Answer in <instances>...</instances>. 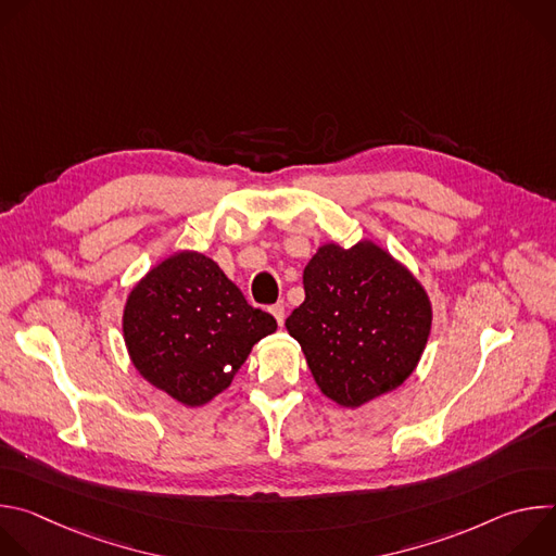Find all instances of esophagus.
<instances>
[{"label": "esophagus", "mask_w": 556, "mask_h": 556, "mask_svg": "<svg viewBox=\"0 0 556 556\" xmlns=\"http://www.w3.org/2000/svg\"><path fill=\"white\" fill-rule=\"evenodd\" d=\"M270 312H273V316L277 319V324L281 326V324H283V319H286V305H283V301L275 303V305L270 307Z\"/></svg>", "instance_id": "34e87169"}]
</instances>
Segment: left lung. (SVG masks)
<instances>
[{"label": "left lung", "instance_id": "left-lung-1", "mask_svg": "<svg viewBox=\"0 0 556 556\" xmlns=\"http://www.w3.org/2000/svg\"><path fill=\"white\" fill-rule=\"evenodd\" d=\"M305 301L286 328L321 391L361 407L403 384L431 330V303L416 277L371 242L326 244L303 270Z\"/></svg>", "mask_w": 556, "mask_h": 556}]
</instances>
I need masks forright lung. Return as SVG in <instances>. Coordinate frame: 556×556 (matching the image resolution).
I'll return each mask as SVG.
<instances>
[{"instance_id": "right-lung-1", "label": "right lung", "mask_w": 556, "mask_h": 556, "mask_svg": "<svg viewBox=\"0 0 556 556\" xmlns=\"http://www.w3.org/2000/svg\"><path fill=\"white\" fill-rule=\"evenodd\" d=\"M275 330L273 314L253 307L213 260L189 251L147 273L123 314L136 369L187 407L224 391Z\"/></svg>"}]
</instances>
